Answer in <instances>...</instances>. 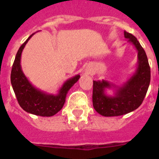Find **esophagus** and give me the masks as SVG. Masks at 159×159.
<instances>
[{
  "label": "esophagus",
  "instance_id": "34e87169",
  "mask_svg": "<svg viewBox=\"0 0 159 159\" xmlns=\"http://www.w3.org/2000/svg\"><path fill=\"white\" fill-rule=\"evenodd\" d=\"M86 74H89V71H86Z\"/></svg>",
  "mask_w": 159,
  "mask_h": 159
}]
</instances>
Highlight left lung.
<instances>
[{
  "label": "left lung",
  "mask_w": 159,
  "mask_h": 159,
  "mask_svg": "<svg viewBox=\"0 0 159 159\" xmlns=\"http://www.w3.org/2000/svg\"><path fill=\"white\" fill-rule=\"evenodd\" d=\"M128 39L138 51V67L135 72L123 86L116 87L108 81H93L92 102L95 110L102 116H119L131 112L142 104L151 82V68L147 54L136 37L124 31ZM116 87L114 97L105 94V89Z\"/></svg>",
  "instance_id": "1"
}]
</instances>
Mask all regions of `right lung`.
Masks as SVG:
<instances>
[{
    "mask_svg": "<svg viewBox=\"0 0 159 159\" xmlns=\"http://www.w3.org/2000/svg\"><path fill=\"white\" fill-rule=\"evenodd\" d=\"M33 34L20 47L15 57L11 71V84L18 103L26 112L40 116H52L62 109L66 95L70 88L78 81L80 75H76L67 80L60 88L57 95L41 92L30 84L20 66V57L25 44Z\"/></svg>",
    "mask_w": 159,
    "mask_h": 159,
    "instance_id": "add662e5",
    "label": "right lung"
}]
</instances>
